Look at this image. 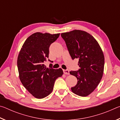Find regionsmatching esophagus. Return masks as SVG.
Here are the masks:
<instances>
[{"label":"esophagus","instance_id":"obj_1","mask_svg":"<svg viewBox=\"0 0 120 120\" xmlns=\"http://www.w3.org/2000/svg\"><path fill=\"white\" fill-rule=\"evenodd\" d=\"M63 71H64V74L66 75H69L70 74L69 71L68 70H63Z\"/></svg>","mask_w":120,"mask_h":120}]
</instances>
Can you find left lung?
I'll use <instances>...</instances> for the list:
<instances>
[{"label":"left lung","instance_id":"8db88e82","mask_svg":"<svg viewBox=\"0 0 120 120\" xmlns=\"http://www.w3.org/2000/svg\"><path fill=\"white\" fill-rule=\"evenodd\" d=\"M73 60L78 59L80 69L70 74L78 82L71 87L72 92L78 96L86 97L94 91L103 77L104 56L98 42L87 32L73 30L61 34Z\"/></svg>","mask_w":120,"mask_h":120}]
</instances>
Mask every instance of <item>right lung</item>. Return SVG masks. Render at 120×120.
Wrapping results in <instances>:
<instances>
[{
    "label": "right lung",
    "instance_id": "1",
    "mask_svg": "<svg viewBox=\"0 0 120 120\" xmlns=\"http://www.w3.org/2000/svg\"><path fill=\"white\" fill-rule=\"evenodd\" d=\"M59 35L36 32L26 40L19 52L17 64L19 79L36 98H43L50 94L56 79L64 74L61 68L54 69L51 64L49 68L44 64L49 58L51 44Z\"/></svg>",
    "mask_w": 120,
    "mask_h": 120
}]
</instances>
